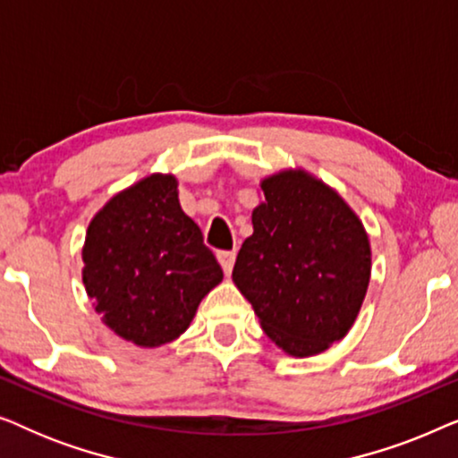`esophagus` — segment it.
I'll return each mask as SVG.
<instances>
[{
  "label": "esophagus",
  "mask_w": 458,
  "mask_h": 458,
  "mask_svg": "<svg viewBox=\"0 0 458 458\" xmlns=\"http://www.w3.org/2000/svg\"><path fill=\"white\" fill-rule=\"evenodd\" d=\"M218 262H221L223 271L229 275L235 265V250H223V252H218Z\"/></svg>",
  "instance_id": "1"
}]
</instances>
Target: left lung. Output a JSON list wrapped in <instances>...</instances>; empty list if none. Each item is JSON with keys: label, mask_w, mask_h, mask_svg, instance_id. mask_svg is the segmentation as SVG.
Returning <instances> with one entry per match:
<instances>
[{"label": "left lung", "mask_w": 458, "mask_h": 458, "mask_svg": "<svg viewBox=\"0 0 458 458\" xmlns=\"http://www.w3.org/2000/svg\"><path fill=\"white\" fill-rule=\"evenodd\" d=\"M260 190L233 284L285 354H321L360 312L371 279L369 235L340 193L304 168L268 174Z\"/></svg>", "instance_id": "8db88e82"}]
</instances>
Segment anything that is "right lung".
Returning a JSON list of instances; mask_svg holds the SVG:
<instances>
[{"label": "right lung", "instance_id": "right-lung-1", "mask_svg": "<svg viewBox=\"0 0 458 458\" xmlns=\"http://www.w3.org/2000/svg\"><path fill=\"white\" fill-rule=\"evenodd\" d=\"M177 177L154 173L112 196L91 218L83 284L106 327L140 348L183 334L223 268L179 204Z\"/></svg>", "mask_w": 458, "mask_h": 458}]
</instances>
